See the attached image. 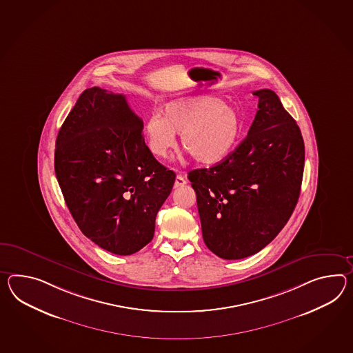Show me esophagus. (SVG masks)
<instances>
[{"instance_id":"esophagus-1","label":"esophagus","mask_w":353,"mask_h":353,"mask_svg":"<svg viewBox=\"0 0 353 353\" xmlns=\"http://www.w3.org/2000/svg\"><path fill=\"white\" fill-rule=\"evenodd\" d=\"M186 183H188L186 179H185L183 176L179 174V176L176 177V181H174V188H181V186H183V185H186Z\"/></svg>"}]
</instances>
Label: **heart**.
<instances>
[{
  "label": "heart",
  "instance_id": "heart-1",
  "mask_svg": "<svg viewBox=\"0 0 353 353\" xmlns=\"http://www.w3.org/2000/svg\"><path fill=\"white\" fill-rule=\"evenodd\" d=\"M240 117L231 105L212 97H188L165 104L164 116L146 120V143L158 158H165L181 134L183 148L199 163L214 164L231 154L240 135Z\"/></svg>",
  "mask_w": 353,
  "mask_h": 353
}]
</instances>
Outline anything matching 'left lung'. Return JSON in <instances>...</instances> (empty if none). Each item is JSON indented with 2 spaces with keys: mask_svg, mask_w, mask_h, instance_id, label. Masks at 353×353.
<instances>
[{
  "mask_svg": "<svg viewBox=\"0 0 353 353\" xmlns=\"http://www.w3.org/2000/svg\"><path fill=\"white\" fill-rule=\"evenodd\" d=\"M252 94L259 111L248 137L222 162L189 173L204 242L225 260L251 256L274 240L301 191V130L273 90Z\"/></svg>",
  "mask_w": 353,
  "mask_h": 353,
  "instance_id": "obj_1",
  "label": "left lung"
}]
</instances>
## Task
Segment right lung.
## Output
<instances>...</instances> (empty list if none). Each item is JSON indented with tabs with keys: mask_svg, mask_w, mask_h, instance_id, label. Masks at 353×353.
Returning a JSON list of instances; mask_svg holds the SVG:
<instances>
[{
	"mask_svg": "<svg viewBox=\"0 0 353 353\" xmlns=\"http://www.w3.org/2000/svg\"><path fill=\"white\" fill-rule=\"evenodd\" d=\"M126 97L85 89L56 139L54 172L80 231L99 248L131 255L148 245L176 174L146 146Z\"/></svg>",
	"mask_w": 353,
	"mask_h": 353,
	"instance_id": "1",
	"label": "right lung"
}]
</instances>
